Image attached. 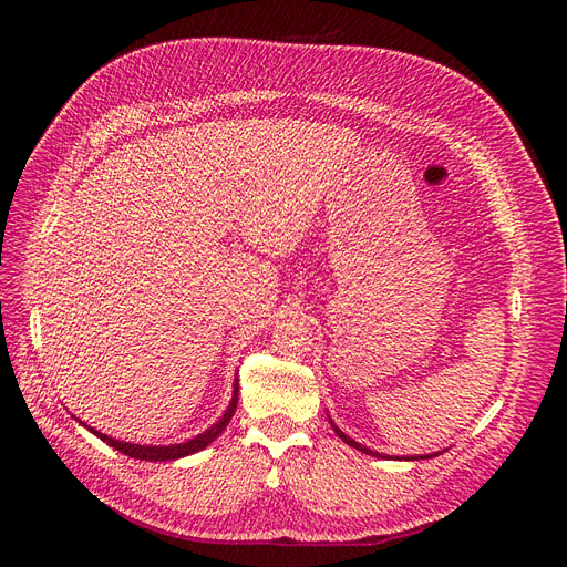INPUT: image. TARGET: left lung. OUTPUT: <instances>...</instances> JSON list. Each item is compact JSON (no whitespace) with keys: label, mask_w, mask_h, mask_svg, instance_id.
Listing matches in <instances>:
<instances>
[{"label":"left lung","mask_w":567,"mask_h":567,"mask_svg":"<svg viewBox=\"0 0 567 567\" xmlns=\"http://www.w3.org/2000/svg\"><path fill=\"white\" fill-rule=\"evenodd\" d=\"M331 421V419H329ZM331 427L336 431V435L346 442V444H350V447H354L357 452H364V454H369V456H379V458H400V456H390V454H381V452H373V450H369V447H364V444H359V442H354L350 435H346L340 431V427L331 421ZM440 452H435V454H419V456H409V458H433V456H437Z\"/></svg>","instance_id":"8db88e82"}]
</instances>
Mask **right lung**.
<instances>
[{"mask_svg": "<svg viewBox=\"0 0 567 567\" xmlns=\"http://www.w3.org/2000/svg\"><path fill=\"white\" fill-rule=\"evenodd\" d=\"M236 404H238V379H234V392H231V402L227 406L225 414L219 416V421H215L208 431H203L200 435L186 440V442H179V444H134V442H123V440H115L106 433L101 431H94V427H90L87 423H82L80 419V425L87 427L90 433H94L99 440H104L106 444H111L113 450H117L120 454H127L132 458H140V461H175V458H182V456H188V454H196L200 450L208 447V444H213L221 431L229 425L234 411H236Z\"/></svg>", "mask_w": 567, "mask_h": 567, "instance_id": "1", "label": "right lung"}]
</instances>
